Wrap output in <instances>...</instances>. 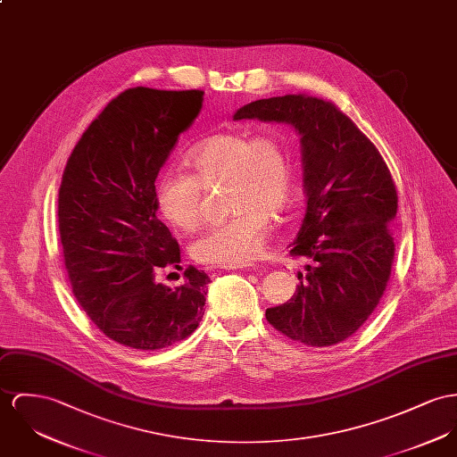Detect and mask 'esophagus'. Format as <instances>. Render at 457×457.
<instances>
[{"label": "esophagus", "instance_id": "34e87169", "mask_svg": "<svg viewBox=\"0 0 457 457\" xmlns=\"http://www.w3.org/2000/svg\"><path fill=\"white\" fill-rule=\"evenodd\" d=\"M224 270H255L257 264H231V266H222Z\"/></svg>", "mask_w": 457, "mask_h": 457}]
</instances>
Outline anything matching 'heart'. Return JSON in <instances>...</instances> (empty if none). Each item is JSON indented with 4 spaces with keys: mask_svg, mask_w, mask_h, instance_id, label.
<instances>
[{
    "mask_svg": "<svg viewBox=\"0 0 457 457\" xmlns=\"http://www.w3.org/2000/svg\"><path fill=\"white\" fill-rule=\"evenodd\" d=\"M191 174L169 169L158 177L154 202L180 231L204 222V187L224 182L231 217L212 226L191 245L204 264H244L262 248L270 215L280 217L294 195V165L287 139L278 132L215 134L196 142L184 156Z\"/></svg>",
    "mask_w": 457,
    "mask_h": 457,
    "instance_id": "b5f03b06",
    "label": "heart"
}]
</instances>
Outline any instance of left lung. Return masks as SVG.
Here are the masks:
<instances>
[{
    "label": "left lung",
    "instance_id": "8db88e82",
    "mask_svg": "<svg viewBox=\"0 0 457 457\" xmlns=\"http://www.w3.org/2000/svg\"><path fill=\"white\" fill-rule=\"evenodd\" d=\"M233 120L287 123L301 137L306 213L288 248L310 262L266 318L306 346H334L372 315L391 275L398 196L386 163L346 114L310 96L253 101Z\"/></svg>",
    "mask_w": 457,
    "mask_h": 457
}]
</instances>
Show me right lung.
<instances>
[{
  "label": "right lung",
  "mask_w": 457,
  "mask_h": 457,
  "mask_svg": "<svg viewBox=\"0 0 457 457\" xmlns=\"http://www.w3.org/2000/svg\"><path fill=\"white\" fill-rule=\"evenodd\" d=\"M204 105L202 90L129 88L74 145L59 189V231L72 294L118 345L154 352L193 334L204 318L205 271L180 268V250L156 217L154 180Z\"/></svg>",
  "instance_id": "1"
}]
</instances>
